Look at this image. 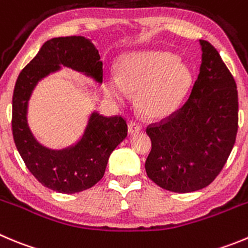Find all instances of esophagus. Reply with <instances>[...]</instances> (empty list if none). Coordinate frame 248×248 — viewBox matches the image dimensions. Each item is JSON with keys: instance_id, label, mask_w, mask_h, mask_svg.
<instances>
[{"instance_id": "34e87169", "label": "esophagus", "mask_w": 248, "mask_h": 248, "mask_svg": "<svg viewBox=\"0 0 248 248\" xmlns=\"http://www.w3.org/2000/svg\"><path fill=\"white\" fill-rule=\"evenodd\" d=\"M142 131V127L140 126L136 122H129L128 124V133L129 135H136V133H140Z\"/></svg>"}]
</instances>
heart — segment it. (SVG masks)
I'll list each match as a JSON object with an SVG mask.
<instances>
[{
    "label": "heart",
    "instance_id": "obj_1",
    "mask_svg": "<svg viewBox=\"0 0 248 248\" xmlns=\"http://www.w3.org/2000/svg\"><path fill=\"white\" fill-rule=\"evenodd\" d=\"M192 83L193 75L184 60L165 51H142L122 57L119 77L106 76L103 90L119 104H127L129 94H137L136 105L143 116L161 120L179 110Z\"/></svg>",
    "mask_w": 248,
    "mask_h": 248
}]
</instances>
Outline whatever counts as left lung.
Instances as JSON below:
<instances>
[{"label":"left lung","instance_id":"1","mask_svg":"<svg viewBox=\"0 0 248 248\" xmlns=\"http://www.w3.org/2000/svg\"><path fill=\"white\" fill-rule=\"evenodd\" d=\"M202 63L191 95L168 121L148 127L152 152L145 171L176 193L212 184L225 165L237 133V88L219 52L200 40Z\"/></svg>","mask_w":248,"mask_h":248}]
</instances>
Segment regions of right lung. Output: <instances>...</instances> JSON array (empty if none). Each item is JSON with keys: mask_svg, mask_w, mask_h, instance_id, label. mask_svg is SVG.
<instances>
[{"mask_svg": "<svg viewBox=\"0 0 248 248\" xmlns=\"http://www.w3.org/2000/svg\"><path fill=\"white\" fill-rule=\"evenodd\" d=\"M62 67L103 83V62L90 39L66 36L47 40L18 76L12 100V131L20 156L43 186L60 193H77L100 181L110 154L127 137V124L122 117H105L94 110L76 143L62 149L41 144L28 124L30 96L41 79Z\"/></svg>", "mask_w": 248, "mask_h": 248, "instance_id": "obj_1", "label": "right lung"}]
</instances>
